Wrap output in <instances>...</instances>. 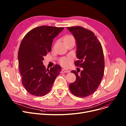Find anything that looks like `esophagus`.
<instances>
[{"label":"esophagus","instance_id":"esophagus-1","mask_svg":"<svg viewBox=\"0 0 126 126\" xmlns=\"http://www.w3.org/2000/svg\"><path fill=\"white\" fill-rule=\"evenodd\" d=\"M69 72V70H68V69H63L62 70V73H65V72H67V73H68V72Z\"/></svg>","mask_w":126,"mask_h":126}]
</instances>
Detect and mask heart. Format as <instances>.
<instances>
[{"label": "heart", "mask_w": 126, "mask_h": 126, "mask_svg": "<svg viewBox=\"0 0 126 126\" xmlns=\"http://www.w3.org/2000/svg\"><path fill=\"white\" fill-rule=\"evenodd\" d=\"M72 37H74L71 35H66L64 39H68L71 38ZM72 58L70 57H66H66L62 58L60 59V60L59 61V63L62 66L64 67H67L70 65L72 61Z\"/></svg>", "instance_id": "b5f03b06"}]
</instances>
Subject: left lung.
<instances>
[{"instance_id": "obj_1", "label": "left lung", "mask_w": 126, "mask_h": 126, "mask_svg": "<svg viewBox=\"0 0 126 126\" xmlns=\"http://www.w3.org/2000/svg\"><path fill=\"white\" fill-rule=\"evenodd\" d=\"M76 40L77 57L75 64L83 68L80 74L72 70L76 80L69 85L71 93L76 96L84 97L95 91L104 72V56L102 45L92 31L79 26L67 27Z\"/></svg>"}]
</instances>
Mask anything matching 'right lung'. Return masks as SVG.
<instances>
[{
  "label": "right lung",
  "mask_w": 126,
  "mask_h": 126,
  "mask_svg": "<svg viewBox=\"0 0 126 126\" xmlns=\"http://www.w3.org/2000/svg\"><path fill=\"white\" fill-rule=\"evenodd\" d=\"M64 28L40 26L26 34L19 46L18 58L22 83L32 95L43 96L50 91L56 78L61 71L56 64L50 69L43 64L44 56L51 49L53 39Z\"/></svg>",
  "instance_id": "add662e5"
}]
</instances>
